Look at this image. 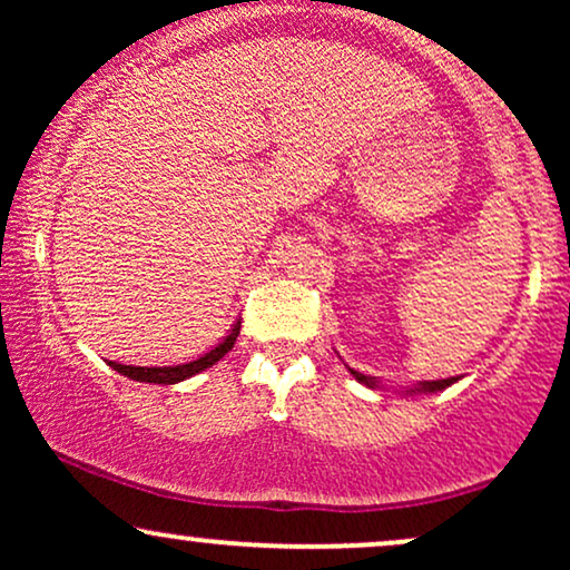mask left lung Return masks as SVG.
Returning a JSON list of instances; mask_svg holds the SVG:
<instances>
[{"label": "left lung", "mask_w": 570, "mask_h": 570, "mask_svg": "<svg viewBox=\"0 0 570 570\" xmlns=\"http://www.w3.org/2000/svg\"><path fill=\"white\" fill-rule=\"evenodd\" d=\"M348 372H351L353 377H356L358 383L367 385V389H381V383H377L375 377L364 375V372H356V370H351V367H348ZM453 383H458V377H444V381H423V383L412 385V389L404 391V394H436V391H444V389H448V385H453Z\"/></svg>", "instance_id": "1"}]
</instances>
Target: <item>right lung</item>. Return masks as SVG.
Returning <instances> with one entry per match:
<instances>
[{"label":"right lung","instance_id":"add662e5","mask_svg":"<svg viewBox=\"0 0 570 570\" xmlns=\"http://www.w3.org/2000/svg\"><path fill=\"white\" fill-rule=\"evenodd\" d=\"M238 335H240V322H235L233 330L227 332V335L222 337L212 351H206V353H203V356L193 358V362L174 364V367H134V364H117V362H109V367L120 372V375L130 377V381L174 385V383L187 381V377L198 375V372H203V370L214 367V364H217L227 351H233V345H235V340H238Z\"/></svg>","mask_w":570,"mask_h":570}]
</instances>
